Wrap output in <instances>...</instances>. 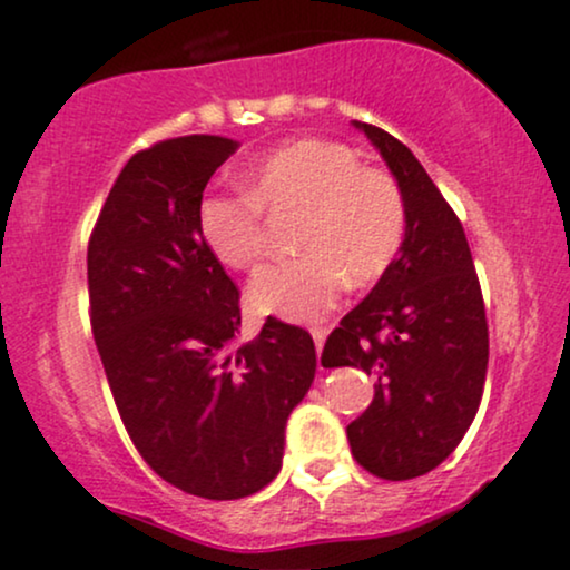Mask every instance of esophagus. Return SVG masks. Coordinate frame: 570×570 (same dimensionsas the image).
<instances>
[{"label": "esophagus", "mask_w": 570, "mask_h": 570, "mask_svg": "<svg viewBox=\"0 0 570 570\" xmlns=\"http://www.w3.org/2000/svg\"><path fill=\"white\" fill-rule=\"evenodd\" d=\"M311 337H313V343H316V351H322V345L326 340V330L324 326H311Z\"/></svg>", "instance_id": "obj_1"}]
</instances>
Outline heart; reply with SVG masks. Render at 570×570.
<instances>
[{
    "label": "heart",
    "instance_id": "1",
    "mask_svg": "<svg viewBox=\"0 0 570 570\" xmlns=\"http://www.w3.org/2000/svg\"><path fill=\"white\" fill-rule=\"evenodd\" d=\"M244 193H208L198 230L230 271H257L267 254L263 212L297 208V257L254 278L252 305L286 322H313L337 303L345 281L356 289L389 273L407 238V200L389 171L364 166L340 141L294 139L254 160Z\"/></svg>",
    "mask_w": 570,
    "mask_h": 570
}]
</instances>
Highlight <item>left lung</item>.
Wrapping results in <instances>:
<instances>
[{"instance_id": "8db88e82", "label": "left lung", "mask_w": 570, "mask_h": 570, "mask_svg": "<svg viewBox=\"0 0 570 570\" xmlns=\"http://www.w3.org/2000/svg\"><path fill=\"white\" fill-rule=\"evenodd\" d=\"M381 149L407 200V238L389 273L322 351L324 367L375 377V396L351 423L358 466L381 480H412L458 448L488 372V318L461 219L402 141L356 122Z\"/></svg>"}]
</instances>
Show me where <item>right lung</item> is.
Returning a JSON list of instances; mask_svg holds the SVG:
<instances>
[{"label":"right lung","mask_w":570,"mask_h":570,"mask_svg":"<svg viewBox=\"0 0 570 570\" xmlns=\"http://www.w3.org/2000/svg\"><path fill=\"white\" fill-rule=\"evenodd\" d=\"M235 149L206 134L139 149L88 240L90 326L122 426L155 474L212 501L278 474L286 417L316 375L303 326L271 316L235 343L240 292L198 230L203 189Z\"/></svg>","instance_id":"obj_1"}]
</instances>
